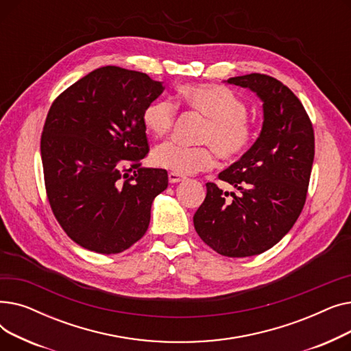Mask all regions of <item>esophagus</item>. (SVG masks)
I'll use <instances>...</instances> for the list:
<instances>
[{"instance_id":"obj_1","label":"esophagus","mask_w":351,"mask_h":351,"mask_svg":"<svg viewBox=\"0 0 351 351\" xmlns=\"http://www.w3.org/2000/svg\"><path fill=\"white\" fill-rule=\"evenodd\" d=\"M168 178H169L171 183H178V182H182L183 179H185V176H182V175L176 173V172H169Z\"/></svg>"}]
</instances>
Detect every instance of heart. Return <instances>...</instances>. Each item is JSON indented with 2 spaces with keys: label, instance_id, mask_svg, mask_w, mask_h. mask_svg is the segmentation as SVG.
I'll list each match as a JSON object with an SVG mask.
<instances>
[{
  "label": "heart",
  "instance_id": "heart-1",
  "mask_svg": "<svg viewBox=\"0 0 351 351\" xmlns=\"http://www.w3.org/2000/svg\"><path fill=\"white\" fill-rule=\"evenodd\" d=\"M180 98L206 117L199 141L205 145L186 146L178 142L159 145L152 154L156 166L179 175L206 171L215 163V149L225 160H236L250 147L254 136L246 102L230 88L216 84H192L180 89ZM178 114L169 98H155L142 110L143 128L151 135H168Z\"/></svg>",
  "mask_w": 351,
  "mask_h": 351
}]
</instances>
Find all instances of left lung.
Segmentation results:
<instances>
[{"label":"left lung","mask_w":351,"mask_h":351,"mask_svg":"<svg viewBox=\"0 0 351 351\" xmlns=\"http://www.w3.org/2000/svg\"><path fill=\"white\" fill-rule=\"evenodd\" d=\"M263 102V126L250 149L219 173L239 192L206 183V197L193 225L208 246L228 257L261 254L293 228L300 216L315 159V132L293 92L265 73L229 78Z\"/></svg>","instance_id":"1"}]
</instances>
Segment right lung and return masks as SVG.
I'll return each instance as SVG.
<instances>
[{"label": "right lung", "mask_w": 351, "mask_h": 351, "mask_svg": "<svg viewBox=\"0 0 351 351\" xmlns=\"http://www.w3.org/2000/svg\"><path fill=\"white\" fill-rule=\"evenodd\" d=\"M165 86L143 72L102 66L72 84L48 110L41 136L45 189L65 233L102 254L146 233L165 169L142 168L149 152L142 110Z\"/></svg>", "instance_id": "right-lung-1"}]
</instances>
